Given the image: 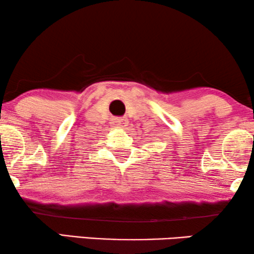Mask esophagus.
<instances>
[{"mask_svg": "<svg viewBox=\"0 0 254 254\" xmlns=\"http://www.w3.org/2000/svg\"><path fill=\"white\" fill-rule=\"evenodd\" d=\"M127 125V121L123 119V118H114L112 119V126L113 127H119V128H123Z\"/></svg>", "mask_w": 254, "mask_h": 254, "instance_id": "34e87169", "label": "esophagus"}]
</instances>
